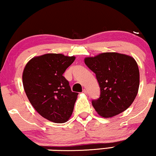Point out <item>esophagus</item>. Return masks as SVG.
<instances>
[{
    "mask_svg": "<svg viewBox=\"0 0 156 156\" xmlns=\"http://www.w3.org/2000/svg\"><path fill=\"white\" fill-rule=\"evenodd\" d=\"M83 92L85 93V94H87V90H86V89H83Z\"/></svg>",
    "mask_w": 156,
    "mask_h": 156,
    "instance_id": "esophagus-1",
    "label": "esophagus"
}]
</instances>
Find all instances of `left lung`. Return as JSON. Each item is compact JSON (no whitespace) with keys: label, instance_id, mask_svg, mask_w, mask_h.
Returning a JSON list of instances; mask_svg holds the SVG:
<instances>
[{"label":"left lung","instance_id":"obj_1","mask_svg":"<svg viewBox=\"0 0 156 156\" xmlns=\"http://www.w3.org/2000/svg\"><path fill=\"white\" fill-rule=\"evenodd\" d=\"M85 63L96 75L100 96L92 101L101 117L108 118L129 108L137 94L139 71L134 58L117 52L86 57Z\"/></svg>","mask_w":156,"mask_h":156}]
</instances>
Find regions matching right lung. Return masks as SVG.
I'll return each mask as SVG.
<instances>
[{
    "label": "right lung",
    "mask_w": 156,
    "mask_h": 156,
    "mask_svg": "<svg viewBox=\"0 0 156 156\" xmlns=\"http://www.w3.org/2000/svg\"><path fill=\"white\" fill-rule=\"evenodd\" d=\"M75 59L45 54L31 59L23 71V85L30 103L50 121L65 122L73 113L78 93L71 91L63 74Z\"/></svg>",
    "instance_id": "add662e5"
}]
</instances>
